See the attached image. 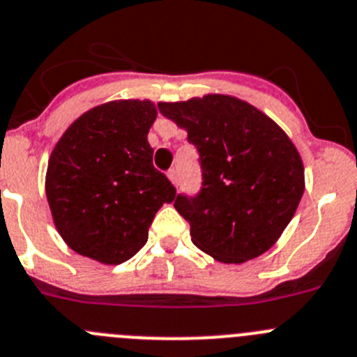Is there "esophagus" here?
<instances>
[{"label":"esophagus","instance_id":"34e87169","mask_svg":"<svg viewBox=\"0 0 357 357\" xmlns=\"http://www.w3.org/2000/svg\"><path fill=\"white\" fill-rule=\"evenodd\" d=\"M167 178L171 179L172 185H178V181H179V178H178V169H171V171L167 172Z\"/></svg>","mask_w":357,"mask_h":357}]
</instances>
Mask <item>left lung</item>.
<instances>
[{
    "label": "left lung",
    "instance_id": "obj_1",
    "mask_svg": "<svg viewBox=\"0 0 357 357\" xmlns=\"http://www.w3.org/2000/svg\"><path fill=\"white\" fill-rule=\"evenodd\" d=\"M199 151L201 192L174 208L195 247L222 263H243L271 249L304 194V165L288 135L249 102L208 94L158 102Z\"/></svg>",
    "mask_w": 357,
    "mask_h": 357
}]
</instances>
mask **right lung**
Segmentation results:
<instances>
[{"mask_svg":"<svg viewBox=\"0 0 357 357\" xmlns=\"http://www.w3.org/2000/svg\"><path fill=\"white\" fill-rule=\"evenodd\" d=\"M155 102L124 99L85 112L54 146L46 195L60 236L78 255L119 265L146 245L176 188L153 165Z\"/></svg>","mask_w":357,"mask_h":357,"instance_id":"obj_1","label":"right lung"}]
</instances>
